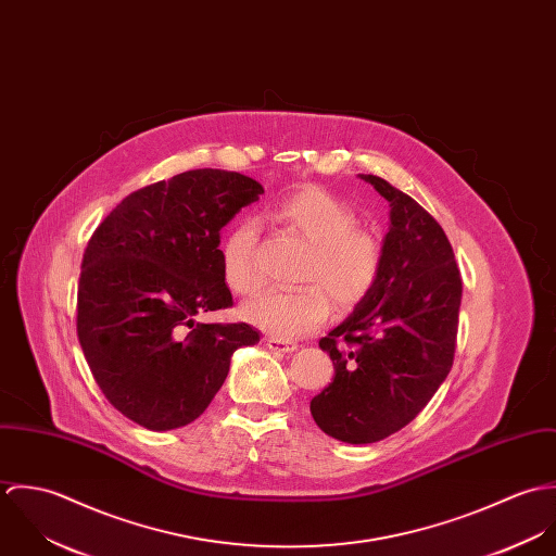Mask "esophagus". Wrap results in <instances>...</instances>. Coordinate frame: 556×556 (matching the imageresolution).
Listing matches in <instances>:
<instances>
[{
	"mask_svg": "<svg viewBox=\"0 0 556 556\" xmlns=\"http://www.w3.org/2000/svg\"><path fill=\"white\" fill-rule=\"evenodd\" d=\"M265 344L271 349V351H278V353H291L298 349V342H291V340H282V338H265Z\"/></svg>",
	"mask_w": 556,
	"mask_h": 556,
	"instance_id": "1",
	"label": "esophagus"
}]
</instances>
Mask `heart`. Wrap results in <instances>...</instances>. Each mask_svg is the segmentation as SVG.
Segmentation results:
<instances>
[{
  "label": "heart",
  "mask_w": 556,
  "mask_h": 556,
  "mask_svg": "<svg viewBox=\"0 0 556 556\" xmlns=\"http://www.w3.org/2000/svg\"><path fill=\"white\" fill-rule=\"evenodd\" d=\"M271 218L311 243L295 291H267L243 306V317L274 338H300L320 327L331 300L340 308L357 306L377 285L383 263L379 238L357 227V214L336 194L306 186L280 199ZM223 274L238 295H254L265 276L256 258V231L238 225L223 245Z\"/></svg>",
  "instance_id": "1"
}]
</instances>
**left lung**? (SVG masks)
Listing matches in <instances>:
<instances>
[{
	"instance_id": "obj_1",
	"label": "left lung",
	"mask_w": 556,
	"mask_h": 556,
	"mask_svg": "<svg viewBox=\"0 0 556 556\" xmlns=\"http://www.w3.org/2000/svg\"><path fill=\"white\" fill-rule=\"evenodd\" d=\"M390 201L381 274L353 315L318 340L333 381L311 400L318 428L344 443H377L413 421L452 370L463 278L441 225L377 175Z\"/></svg>"
}]
</instances>
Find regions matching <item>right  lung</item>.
Segmentation results:
<instances>
[{
	"label": "right lung",
	"instance_id": "obj_1",
	"mask_svg": "<svg viewBox=\"0 0 556 556\" xmlns=\"http://www.w3.org/2000/svg\"><path fill=\"white\" fill-rule=\"evenodd\" d=\"M263 186L194 168L128 194L80 263L77 333L106 400L148 430L194 421L223 388L231 355L256 344L248 323H197L233 306L220 231Z\"/></svg>",
	"mask_w": 556,
	"mask_h": 556
}]
</instances>
